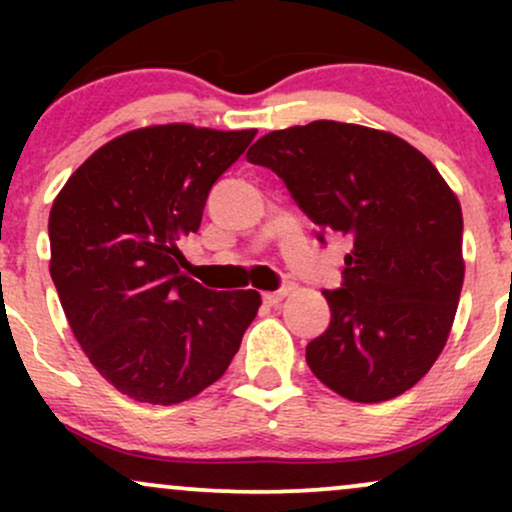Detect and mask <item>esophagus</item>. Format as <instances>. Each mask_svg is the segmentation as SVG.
Instances as JSON below:
<instances>
[{
	"label": "esophagus",
	"mask_w": 512,
	"mask_h": 512,
	"mask_svg": "<svg viewBox=\"0 0 512 512\" xmlns=\"http://www.w3.org/2000/svg\"><path fill=\"white\" fill-rule=\"evenodd\" d=\"M286 296H289V289H286V286H284V289H279V291H267V293H264V303L279 305Z\"/></svg>",
	"instance_id": "34e87169"
}]
</instances>
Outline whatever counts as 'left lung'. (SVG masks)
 <instances>
[{
    "mask_svg": "<svg viewBox=\"0 0 512 512\" xmlns=\"http://www.w3.org/2000/svg\"><path fill=\"white\" fill-rule=\"evenodd\" d=\"M248 161L274 170L303 214L349 238L330 327L305 346L320 383L351 402H387L443 351L464 281L462 209L419 149L349 122L276 129Z\"/></svg>",
    "mask_w": 512,
    "mask_h": 512,
    "instance_id": "8db88e82",
    "label": "left lung"
}]
</instances>
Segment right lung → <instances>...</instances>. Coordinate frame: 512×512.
Here are the masks:
<instances>
[{
	"instance_id": "1",
	"label": "right lung",
	"mask_w": 512,
	"mask_h": 512,
	"mask_svg": "<svg viewBox=\"0 0 512 512\" xmlns=\"http://www.w3.org/2000/svg\"><path fill=\"white\" fill-rule=\"evenodd\" d=\"M257 129H134L74 170L50 211V276L76 342L122 395L178 404L226 373L257 291H211L180 272L209 190Z\"/></svg>"
}]
</instances>
